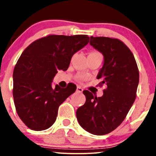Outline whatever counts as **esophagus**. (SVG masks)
Segmentation results:
<instances>
[{"label":"esophagus","instance_id":"obj_1","mask_svg":"<svg viewBox=\"0 0 156 156\" xmlns=\"http://www.w3.org/2000/svg\"><path fill=\"white\" fill-rule=\"evenodd\" d=\"M76 90H77V92H83V89H82L80 87H77Z\"/></svg>","mask_w":156,"mask_h":156}]
</instances>
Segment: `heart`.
Here are the masks:
<instances>
[{
    "label": "heart",
    "mask_w": 156,
    "mask_h": 156,
    "mask_svg": "<svg viewBox=\"0 0 156 156\" xmlns=\"http://www.w3.org/2000/svg\"><path fill=\"white\" fill-rule=\"evenodd\" d=\"M89 55H101L99 53H98V52H97V51H93V52H91L90 53H89Z\"/></svg>",
    "instance_id": "obj_1"
}]
</instances>
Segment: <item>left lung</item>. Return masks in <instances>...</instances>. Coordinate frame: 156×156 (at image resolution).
<instances>
[{
  "mask_svg": "<svg viewBox=\"0 0 156 156\" xmlns=\"http://www.w3.org/2000/svg\"><path fill=\"white\" fill-rule=\"evenodd\" d=\"M89 44L103 54V65L97 78L105 84L102 97L84 90L86 103L77 109L80 126L94 135H105L124 120L136 97L139 73L133 53L117 39L90 37Z\"/></svg>",
  "mask_w": 156,
  "mask_h": 156,
  "instance_id": "obj_1",
  "label": "left lung"
}]
</instances>
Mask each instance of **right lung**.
I'll return each instance as SVG.
<instances>
[{"mask_svg": "<svg viewBox=\"0 0 156 156\" xmlns=\"http://www.w3.org/2000/svg\"><path fill=\"white\" fill-rule=\"evenodd\" d=\"M89 42L87 35H50L28 46L13 72V98L17 114L34 130L53 125L59 105L76 86L52 87L58 70H67L73 55Z\"/></svg>", "mask_w": 156, "mask_h": 156, "instance_id": "right-lung-1", "label": "right lung"}]
</instances>
